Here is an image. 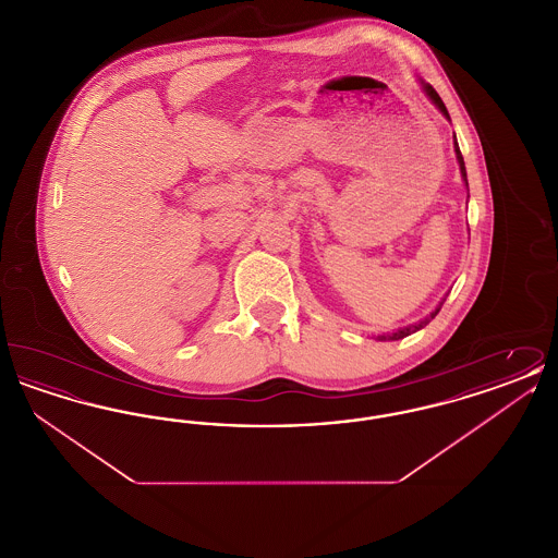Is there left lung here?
<instances>
[{
	"instance_id": "obj_1",
	"label": "left lung",
	"mask_w": 558,
	"mask_h": 558,
	"mask_svg": "<svg viewBox=\"0 0 558 558\" xmlns=\"http://www.w3.org/2000/svg\"><path fill=\"white\" fill-rule=\"evenodd\" d=\"M423 87H425L426 96L433 100V105L439 108L448 119H450V114H448V108L444 105V100L439 98V94L428 85V83H423ZM453 150H456V159H458V165H460V173H462V180H464V184L469 186V182H466V169H464V159H462V153H460V148H458V142H453ZM446 301V299H444ZM444 301L435 307V312L428 316V318L423 319V322H418V324H410V326H403V328H399L396 332H387V335H378V341H399V339H403V337H408V335H412V332H416V330H421V328H425L426 324L430 322V319L435 318L437 314H439V310H441V305H444Z\"/></svg>"
}]
</instances>
